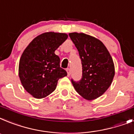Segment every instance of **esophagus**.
Instances as JSON below:
<instances>
[{"label":"esophagus","mask_w":134,"mask_h":134,"mask_svg":"<svg viewBox=\"0 0 134 134\" xmlns=\"http://www.w3.org/2000/svg\"><path fill=\"white\" fill-rule=\"evenodd\" d=\"M66 71H67V76H69V75H70V74H71V70H70V69L69 68H67L66 69Z\"/></svg>","instance_id":"obj_1"}]
</instances>
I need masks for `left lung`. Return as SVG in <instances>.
<instances>
[{
    "mask_svg": "<svg viewBox=\"0 0 134 134\" xmlns=\"http://www.w3.org/2000/svg\"><path fill=\"white\" fill-rule=\"evenodd\" d=\"M79 52L82 77L71 80L76 92L86 100L96 99L109 88L115 75V66L110 53L97 38L83 33L69 34Z\"/></svg>",
    "mask_w": 134,
    "mask_h": 134,
    "instance_id": "8db88e82",
    "label": "left lung"
}]
</instances>
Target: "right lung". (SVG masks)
<instances>
[{
  "label": "right lung",
  "instance_id": "1",
  "mask_svg": "<svg viewBox=\"0 0 134 134\" xmlns=\"http://www.w3.org/2000/svg\"><path fill=\"white\" fill-rule=\"evenodd\" d=\"M64 33L46 32L39 35L24 50L19 60V76L25 90L36 98L48 96L58 80L67 75L60 67L54 51L67 40Z\"/></svg>",
  "mask_w": 134,
  "mask_h": 134
}]
</instances>
